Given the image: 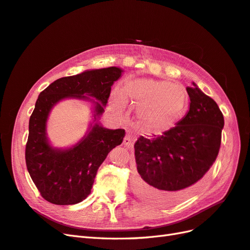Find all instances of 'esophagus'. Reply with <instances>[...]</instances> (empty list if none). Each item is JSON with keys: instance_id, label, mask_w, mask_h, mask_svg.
<instances>
[{"instance_id": "34e87169", "label": "esophagus", "mask_w": 250, "mask_h": 250, "mask_svg": "<svg viewBox=\"0 0 250 250\" xmlns=\"http://www.w3.org/2000/svg\"><path fill=\"white\" fill-rule=\"evenodd\" d=\"M123 144L126 147H128V148H131L132 147L133 142H132V138L129 136V134H126V136H125V138L123 140Z\"/></svg>"}]
</instances>
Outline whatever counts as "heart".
Instances as JSON below:
<instances>
[{
	"label": "heart",
	"instance_id": "heart-1",
	"mask_svg": "<svg viewBox=\"0 0 250 250\" xmlns=\"http://www.w3.org/2000/svg\"><path fill=\"white\" fill-rule=\"evenodd\" d=\"M127 99L137 106V116L144 126L162 129L182 117L187 105V94L169 81L154 79L127 80L123 88H114L111 103L119 110L125 109Z\"/></svg>",
	"mask_w": 250,
	"mask_h": 250
}]
</instances>
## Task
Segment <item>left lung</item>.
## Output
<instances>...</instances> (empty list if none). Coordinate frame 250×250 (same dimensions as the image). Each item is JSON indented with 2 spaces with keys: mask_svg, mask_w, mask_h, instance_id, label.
Listing matches in <instances>:
<instances>
[{
  "mask_svg": "<svg viewBox=\"0 0 250 250\" xmlns=\"http://www.w3.org/2000/svg\"><path fill=\"white\" fill-rule=\"evenodd\" d=\"M189 110L174 127L134 143V191L158 205H172L198 189L218 157L224 117L195 83L186 88Z\"/></svg>",
  "mask_w": 250,
  "mask_h": 250,
  "instance_id": "8db88e82",
  "label": "left lung"
}]
</instances>
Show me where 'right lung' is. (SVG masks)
<instances>
[{
  "instance_id": "1",
  "label": "right lung",
  "mask_w": 250,
  "mask_h": 250,
  "mask_svg": "<svg viewBox=\"0 0 250 250\" xmlns=\"http://www.w3.org/2000/svg\"><path fill=\"white\" fill-rule=\"evenodd\" d=\"M119 67L90 69L58 79L44 89L29 119L25 160L33 183L42 197L56 205L77 204L88 197L101 164L125 137L124 129H108L99 123L111 86L122 76ZM65 98L93 104V122L85 136L68 148H57L46 137L51 109Z\"/></svg>"
}]
</instances>
